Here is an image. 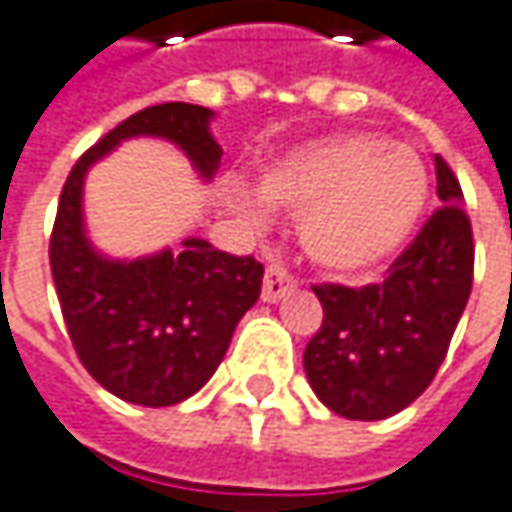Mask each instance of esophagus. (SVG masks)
<instances>
[{"label": "esophagus", "instance_id": "esophagus-1", "mask_svg": "<svg viewBox=\"0 0 512 512\" xmlns=\"http://www.w3.org/2000/svg\"><path fill=\"white\" fill-rule=\"evenodd\" d=\"M292 286H295V281L289 278L286 269H281V266H269L266 275H263V292H260V298H263L266 304H275V301H281L284 295L292 292Z\"/></svg>", "mask_w": 512, "mask_h": 512}]
</instances>
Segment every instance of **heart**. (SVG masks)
I'll list each match as a JSON object with an SVG mask.
<instances>
[{"label": "heart", "mask_w": 512, "mask_h": 512, "mask_svg": "<svg viewBox=\"0 0 512 512\" xmlns=\"http://www.w3.org/2000/svg\"><path fill=\"white\" fill-rule=\"evenodd\" d=\"M266 208L298 217V240L318 269L362 278L411 243L432 199L423 159L379 133L307 141L257 176ZM246 211L257 214L252 202Z\"/></svg>", "instance_id": "1"}]
</instances>
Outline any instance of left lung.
<instances>
[{
  "instance_id": "8db88e82",
  "label": "left lung",
  "mask_w": 512,
  "mask_h": 512,
  "mask_svg": "<svg viewBox=\"0 0 512 512\" xmlns=\"http://www.w3.org/2000/svg\"><path fill=\"white\" fill-rule=\"evenodd\" d=\"M440 208L382 284L313 286L324 321L304 350L316 397L347 420H385L435 379L472 292V226L464 191L435 156Z\"/></svg>"
}]
</instances>
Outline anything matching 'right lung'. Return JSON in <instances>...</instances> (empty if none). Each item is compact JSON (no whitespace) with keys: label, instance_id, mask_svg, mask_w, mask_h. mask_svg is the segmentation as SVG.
I'll use <instances>...</instances> for the list:
<instances>
[{"label":"right lung","instance_id":"obj_1","mask_svg":"<svg viewBox=\"0 0 512 512\" xmlns=\"http://www.w3.org/2000/svg\"><path fill=\"white\" fill-rule=\"evenodd\" d=\"M211 118L208 106L179 101L130 115L77 159L57 205L48 260L72 345L95 382L136 406H176L214 376L237 321L260 298L263 266L199 237L182 240L179 252L104 257L83 226V179L109 150L136 136L173 141L199 176L211 179L223 156Z\"/></svg>","mask_w":512,"mask_h":512}]
</instances>
